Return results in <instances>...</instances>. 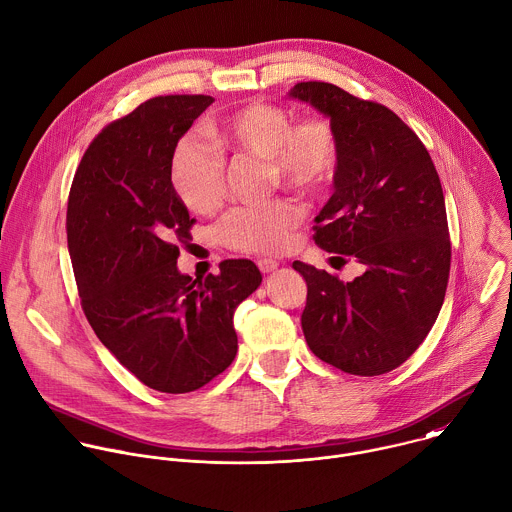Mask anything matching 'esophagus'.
Listing matches in <instances>:
<instances>
[{"label": "esophagus", "instance_id": "1", "mask_svg": "<svg viewBox=\"0 0 512 512\" xmlns=\"http://www.w3.org/2000/svg\"><path fill=\"white\" fill-rule=\"evenodd\" d=\"M257 267L261 269V273H271V271H275L279 267V263L275 259H259Z\"/></svg>", "mask_w": 512, "mask_h": 512}]
</instances>
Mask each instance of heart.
Wrapping results in <instances>:
<instances>
[{
	"label": "heart",
	"mask_w": 512,
	"mask_h": 512,
	"mask_svg": "<svg viewBox=\"0 0 512 512\" xmlns=\"http://www.w3.org/2000/svg\"><path fill=\"white\" fill-rule=\"evenodd\" d=\"M211 136L221 152L261 158L271 189L283 185L303 197H319L337 175V132L319 114L291 120L289 110L279 104L249 100L217 118ZM170 183L191 213L211 215L225 199V160L207 144L185 136L170 158ZM301 221V205L279 197L259 207L233 209L219 225V239L241 253L273 255L289 245Z\"/></svg>",
	"instance_id": "obj_1"
}]
</instances>
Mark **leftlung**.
<instances>
[{
	"label": "left lung",
	"instance_id": "8db88e82",
	"mask_svg": "<svg viewBox=\"0 0 512 512\" xmlns=\"http://www.w3.org/2000/svg\"><path fill=\"white\" fill-rule=\"evenodd\" d=\"M291 98L327 116L339 140L333 195L315 217V243L354 259V281L293 263L307 283L301 327L309 350L354 376L402 366L432 329L448 285L450 239L442 185L416 132L384 104L327 82Z\"/></svg>",
	"mask_w": 512,
	"mask_h": 512
}]
</instances>
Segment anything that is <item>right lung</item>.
<instances>
[{
	"label": "right lung",
	"mask_w": 512,
	"mask_h": 512,
	"mask_svg": "<svg viewBox=\"0 0 512 512\" xmlns=\"http://www.w3.org/2000/svg\"><path fill=\"white\" fill-rule=\"evenodd\" d=\"M213 102L156 96L110 122L86 148L68 197L84 315L128 372L166 394L199 390L231 366L235 309L261 285L249 259H227L205 279L177 269L195 219L170 183V158Z\"/></svg>",
	"instance_id": "right-lung-1"
}]
</instances>
